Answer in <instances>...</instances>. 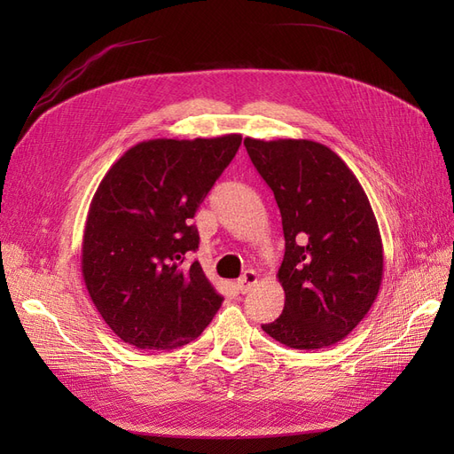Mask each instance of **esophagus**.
<instances>
[{"mask_svg": "<svg viewBox=\"0 0 454 454\" xmlns=\"http://www.w3.org/2000/svg\"><path fill=\"white\" fill-rule=\"evenodd\" d=\"M257 284V272L255 270H246L237 282V287L240 294H248L252 287Z\"/></svg>", "mask_w": 454, "mask_h": 454, "instance_id": "obj_1", "label": "esophagus"}]
</instances>
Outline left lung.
Masks as SVG:
<instances>
[{"label":"left lung","mask_w":454,"mask_h":454,"mask_svg":"<svg viewBox=\"0 0 454 454\" xmlns=\"http://www.w3.org/2000/svg\"><path fill=\"white\" fill-rule=\"evenodd\" d=\"M280 208L284 310L263 332L297 350L332 347L358 325L382 282V240L358 177L312 140H244Z\"/></svg>","instance_id":"left-lung-1"}]
</instances>
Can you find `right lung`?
<instances>
[{
	"mask_svg": "<svg viewBox=\"0 0 454 454\" xmlns=\"http://www.w3.org/2000/svg\"><path fill=\"white\" fill-rule=\"evenodd\" d=\"M240 142V134L140 142L96 189L81 270L96 310L129 345L184 347L222 307L199 261H189L199 248L191 219Z\"/></svg>",
	"mask_w": 454,
	"mask_h": 454,
	"instance_id": "add662e5",
	"label": "right lung"
}]
</instances>
